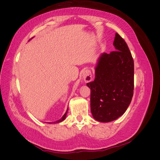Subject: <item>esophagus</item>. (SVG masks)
I'll return each instance as SVG.
<instances>
[{
  "label": "esophagus",
  "instance_id": "esophagus-1",
  "mask_svg": "<svg viewBox=\"0 0 160 160\" xmlns=\"http://www.w3.org/2000/svg\"><path fill=\"white\" fill-rule=\"evenodd\" d=\"M83 79L85 82H90L92 80V75L90 70H85L83 72Z\"/></svg>",
  "mask_w": 160,
  "mask_h": 160
}]
</instances>
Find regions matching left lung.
Segmentation results:
<instances>
[{"mask_svg": "<svg viewBox=\"0 0 160 160\" xmlns=\"http://www.w3.org/2000/svg\"><path fill=\"white\" fill-rule=\"evenodd\" d=\"M115 51L101 54L95 67V78L87 83L91 89V111L93 118L107 123L127 110L134 88V63L123 38L115 34Z\"/></svg>", "mask_w": 160, "mask_h": 160, "instance_id": "left-lung-1", "label": "left lung"}]
</instances>
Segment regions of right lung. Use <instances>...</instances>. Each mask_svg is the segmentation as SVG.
<instances>
[{"mask_svg": "<svg viewBox=\"0 0 160 160\" xmlns=\"http://www.w3.org/2000/svg\"><path fill=\"white\" fill-rule=\"evenodd\" d=\"M67 111H68V108H67V111H66V112H65V113L64 114V115L62 116V118H61L60 119L57 120V121H56V122H52V123H60V122H62V121H63V120H65V118H66V116H67Z\"/></svg>", "mask_w": 160, "mask_h": 160, "instance_id": "right-lung-1", "label": "right lung"}]
</instances>
